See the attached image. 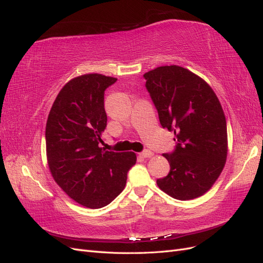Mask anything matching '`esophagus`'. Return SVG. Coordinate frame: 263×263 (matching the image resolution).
<instances>
[{
  "label": "esophagus",
  "mask_w": 263,
  "mask_h": 263,
  "mask_svg": "<svg viewBox=\"0 0 263 263\" xmlns=\"http://www.w3.org/2000/svg\"><path fill=\"white\" fill-rule=\"evenodd\" d=\"M139 155H140V157H142V158H150V157L154 156V153H153V151H150V150L146 149V150L142 151V153H140Z\"/></svg>",
  "instance_id": "34e87169"
}]
</instances>
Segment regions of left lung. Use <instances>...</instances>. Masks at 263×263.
<instances>
[{"label":"left lung","instance_id":"obj_1","mask_svg":"<svg viewBox=\"0 0 263 263\" xmlns=\"http://www.w3.org/2000/svg\"><path fill=\"white\" fill-rule=\"evenodd\" d=\"M144 78L159 121L176 141L172 153L163 154L170 172L157 184L177 200L201 196L219 177L227 157L226 118L216 94L179 66L159 67Z\"/></svg>","mask_w":263,"mask_h":263}]
</instances>
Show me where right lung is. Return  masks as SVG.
<instances>
[{
	"label": "right lung",
	"instance_id": "add662e5",
	"mask_svg": "<svg viewBox=\"0 0 263 263\" xmlns=\"http://www.w3.org/2000/svg\"><path fill=\"white\" fill-rule=\"evenodd\" d=\"M116 78L91 73L69 81L55 98L46 124V150L57 184L85 208L101 209L126 185L134 153L100 147L107 122L104 91Z\"/></svg>",
	"mask_w": 263,
	"mask_h": 263
}]
</instances>
